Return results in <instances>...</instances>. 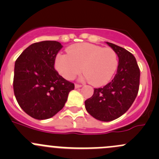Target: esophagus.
<instances>
[{"label":"esophagus","instance_id":"obj_1","mask_svg":"<svg viewBox=\"0 0 159 159\" xmlns=\"http://www.w3.org/2000/svg\"><path fill=\"white\" fill-rule=\"evenodd\" d=\"M81 84H75V89H79V88H81Z\"/></svg>","mask_w":159,"mask_h":159}]
</instances>
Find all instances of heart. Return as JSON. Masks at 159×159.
I'll return each instance as SVG.
<instances>
[{
	"mask_svg": "<svg viewBox=\"0 0 159 159\" xmlns=\"http://www.w3.org/2000/svg\"><path fill=\"white\" fill-rule=\"evenodd\" d=\"M118 65V54L111 48H102L89 43H78L67 49V54H58L54 66L67 80L84 72L82 78L95 86H102L111 81Z\"/></svg>",
	"mask_w": 159,
	"mask_h": 159,
	"instance_id": "obj_1",
	"label": "heart"
}]
</instances>
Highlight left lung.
Masks as SVG:
<instances>
[{"instance_id":"8db88e82","label":"left lung","mask_w":159,"mask_h":159,"mask_svg":"<svg viewBox=\"0 0 159 159\" xmlns=\"http://www.w3.org/2000/svg\"><path fill=\"white\" fill-rule=\"evenodd\" d=\"M118 57L117 73L103 88L94 89L84 102L87 111L96 119L110 121L124 115L134 102L139 89L140 70L135 57L127 50L106 42Z\"/></svg>"}]
</instances>
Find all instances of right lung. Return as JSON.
I'll list each match as a JSON object with an SVG mask.
<instances>
[{
  "mask_svg": "<svg viewBox=\"0 0 159 159\" xmlns=\"http://www.w3.org/2000/svg\"><path fill=\"white\" fill-rule=\"evenodd\" d=\"M63 46L55 41L34 43L17 57L13 87L16 100L25 113L38 120L48 119L65 106L75 84L54 69Z\"/></svg>",
  "mask_w": 159,
  "mask_h": 159,
  "instance_id": "obj_1",
  "label": "right lung"
}]
</instances>
